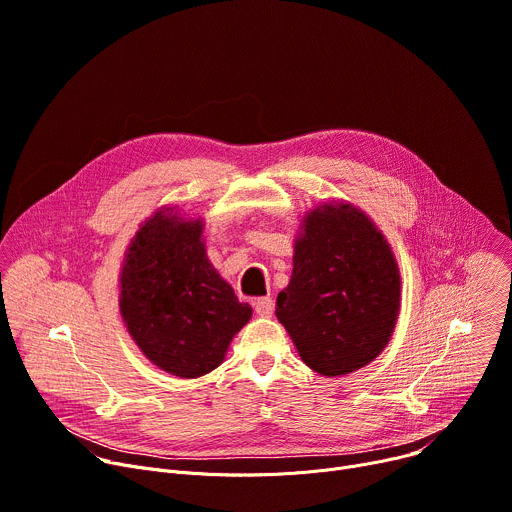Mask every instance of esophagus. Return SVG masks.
<instances>
[{
    "instance_id": "1",
    "label": "esophagus",
    "mask_w": 512,
    "mask_h": 512,
    "mask_svg": "<svg viewBox=\"0 0 512 512\" xmlns=\"http://www.w3.org/2000/svg\"><path fill=\"white\" fill-rule=\"evenodd\" d=\"M255 312L259 314V316H271L273 314V300L269 298V296H265V298H257L255 300Z\"/></svg>"
}]
</instances>
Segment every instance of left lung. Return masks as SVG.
I'll return each instance as SVG.
<instances>
[{
    "instance_id": "left-lung-1",
    "label": "left lung",
    "mask_w": 512,
    "mask_h": 512,
    "mask_svg": "<svg viewBox=\"0 0 512 512\" xmlns=\"http://www.w3.org/2000/svg\"><path fill=\"white\" fill-rule=\"evenodd\" d=\"M398 310V263L378 226L345 202L310 210L275 308L302 361L320 376L351 374L384 351Z\"/></svg>"
}]
</instances>
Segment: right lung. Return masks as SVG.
Here are the masks:
<instances>
[{
  "label": "right lung",
  "instance_id": "add662e5",
  "mask_svg": "<svg viewBox=\"0 0 512 512\" xmlns=\"http://www.w3.org/2000/svg\"><path fill=\"white\" fill-rule=\"evenodd\" d=\"M202 230V220L157 210L130 241L120 273L130 337L157 367L188 380L222 363L253 312L208 261Z\"/></svg>",
  "mask_w": 512,
  "mask_h": 512
}]
</instances>
